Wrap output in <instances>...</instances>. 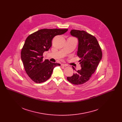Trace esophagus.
Returning a JSON list of instances; mask_svg holds the SVG:
<instances>
[{
	"mask_svg": "<svg viewBox=\"0 0 122 122\" xmlns=\"http://www.w3.org/2000/svg\"><path fill=\"white\" fill-rule=\"evenodd\" d=\"M61 66H67V65L65 64H61Z\"/></svg>",
	"mask_w": 122,
	"mask_h": 122,
	"instance_id": "1",
	"label": "esophagus"
}]
</instances>
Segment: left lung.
Returning a JSON list of instances; mask_svg holds the SVG:
<instances>
[{
  "label": "left lung",
  "instance_id": "8db88e82",
  "mask_svg": "<svg viewBox=\"0 0 122 122\" xmlns=\"http://www.w3.org/2000/svg\"><path fill=\"white\" fill-rule=\"evenodd\" d=\"M71 34L78 39L77 56L81 69L76 71L71 77H67V80L71 83L79 85L84 83L89 80L92 75L95 72L97 67L101 60L102 53L99 44L95 37L83 30L73 29Z\"/></svg>",
  "mask_w": 122,
  "mask_h": 122
}]
</instances>
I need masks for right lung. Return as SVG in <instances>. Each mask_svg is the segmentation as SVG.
<instances>
[{
    "mask_svg": "<svg viewBox=\"0 0 122 122\" xmlns=\"http://www.w3.org/2000/svg\"><path fill=\"white\" fill-rule=\"evenodd\" d=\"M67 29H42L34 32L26 38L21 51V57L26 73L36 83L48 80L55 67L60 64L43 60V54L51 47L56 36L66 33Z\"/></svg>",
    "mask_w": 122,
    "mask_h": 122,
    "instance_id": "obj_1",
    "label": "right lung"
}]
</instances>
